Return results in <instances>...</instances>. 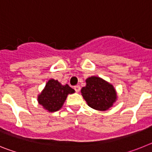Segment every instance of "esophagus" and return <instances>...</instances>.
Instances as JSON below:
<instances>
[{"label":"esophagus","mask_w":152,"mask_h":152,"mask_svg":"<svg viewBox=\"0 0 152 152\" xmlns=\"http://www.w3.org/2000/svg\"><path fill=\"white\" fill-rule=\"evenodd\" d=\"M75 91H76V92H77V93L80 92V86H79V85L75 86Z\"/></svg>","instance_id":"esophagus-1"}]
</instances>
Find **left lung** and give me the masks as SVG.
I'll use <instances>...</instances> for the list:
<instances>
[{"label":"left lung","instance_id":"1","mask_svg":"<svg viewBox=\"0 0 152 152\" xmlns=\"http://www.w3.org/2000/svg\"><path fill=\"white\" fill-rule=\"evenodd\" d=\"M80 92L88 105L96 110H107L117 99L113 86L96 76L86 79V86L82 88Z\"/></svg>","mask_w":152,"mask_h":152}]
</instances>
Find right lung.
I'll list each match as a JSON object with an SVG mask.
<instances>
[{
	"instance_id": "1",
	"label": "right lung",
	"mask_w": 152,
	"mask_h": 152,
	"mask_svg": "<svg viewBox=\"0 0 152 152\" xmlns=\"http://www.w3.org/2000/svg\"><path fill=\"white\" fill-rule=\"evenodd\" d=\"M75 93V90L65 84L62 85L57 80L50 79L38 96L40 105L49 112H56L62 107L68 94Z\"/></svg>"
}]
</instances>
